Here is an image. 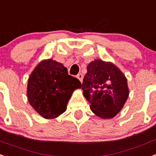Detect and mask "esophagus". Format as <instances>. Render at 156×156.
<instances>
[{"instance_id":"34e87169","label":"esophagus","mask_w":156,"mask_h":156,"mask_svg":"<svg viewBox=\"0 0 156 156\" xmlns=\"http://www.w3.org/2000/svg\"><path fill=\"white\" fill-rule=\"evenodd\" d=\"M77 78L79 79V81H80L81 82H82V79H83V75H82V74H78V75H77Z\"/></svg>"}]
</instances>
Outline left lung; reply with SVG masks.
I'll return each mask as SVG.
<instances>
[{"mask_svg": "<svg viewBox=\"0 0 156 156\" xmlns=\"http://www.w3.org/2000/svg\"><path fill=\"white\" fill-rule=\"evenodd\" d=\"M82 90L92 112L103 119L112 118L120 112L129 95L123 72L112 62L101 59L89 63Z\"/></svg>", "mask_w": 156, "mask_h": 156, "instance_id": "obj_1", "label": "left lung"}]
</instances>
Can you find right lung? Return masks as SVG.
Masks as SVG:
<instances>
[{"instance_id":"1","label":"right lung","mask_w":156,"mask_h":156,"mask_svg":"<svg viewBox=\"0 0 156 156\" xmlns=\"http://www.w3.org/2000/svg\"><path fill=\"white\" fill-rule=\"evenodd\" d=\"M78 78L68 74L66 67L55 60L38 64L27 81L28 102L45 119H55L63 113L74 90L81 88Z\"/></svg>"}]
</instances>
